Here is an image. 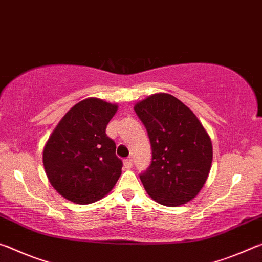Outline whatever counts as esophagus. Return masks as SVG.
Listing matches in <instances>:
<instances>
[{
    "label": "esophagus",
    "mask_w": 262,
    "mask_h": 262,
    "mask_svg": "<svg viewBox=\"0 0 262 262\" xmlns=\"http://www.w3.org/2000/svg\"><path fill=\"white\" fill-rule=\"evenodd\" d=\"M132 164H134V160H132V158H126L125 160H124V167L127 169H130L132 167Z\"/></svg>",
    "instance_id": "esophagus-1"
}]
</instances>
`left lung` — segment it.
Segmentation results:
<instances>
[{
	"label": "left lung",
	"mask_w": 262,
	"mask_h": 262,
	"mask_svg": "<svg viewBox=\"0 0 262 262\" xmlns=\"http://www.w3.org/2000/svg\"><path fill=\"white\" fill-rule=\"evenodd\" d=\"M135 111L146 127L152 161L139 177L147 194L167 207L189 202L202 189L212 162L210 137L192 111L169 94H154Z\"/></svg>",
	"instance_id": "obj_1"
}]
</instances>
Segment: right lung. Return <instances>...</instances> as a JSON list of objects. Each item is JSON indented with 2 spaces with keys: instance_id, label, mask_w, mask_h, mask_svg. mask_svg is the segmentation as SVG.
<instances>
[{
  "instance_id": "obj_1",
  "label": "right lung",
  "mask_w": 262,
  "mask_h": 262,
  "mask_svg": "<svg viewBox=\"0 0 262 262\" xmlns=\"http://www.w3.org/2000/svg\"><path fill=\"white\" fill-rule=\"evenodd\" d=\"M117 105L98 98L79 102L63 116L47 140L42 162L60 195L78 204L101 200L121 177L123 162L105 134Z\"/></svg>"
}]
</instances>
